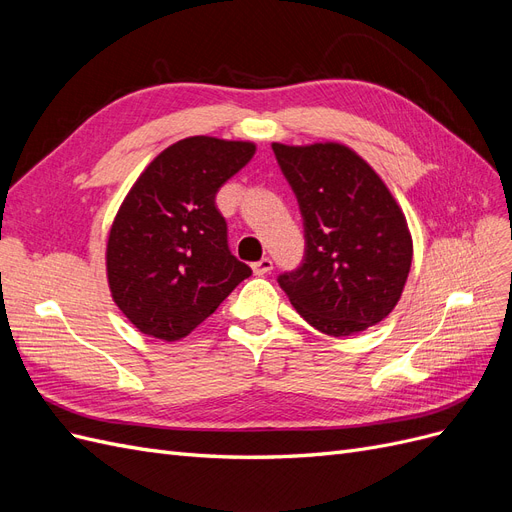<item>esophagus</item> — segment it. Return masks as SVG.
<instances>
[{"instance_id": "esophagus-1", "label": "esophagus", "mask_w": 512, "mask_h": 512, "mask_svg": "<svg viewBox=\"0 0 512 512\" xmlns=\"http://www.w3.org/2000/svg\"><path fill=\"white\" fill-rule=\"evenodd\" d=\"M252 271H254L256 275H267V273H271V271H273V260H271V258H262V260L254 262Z\"/></svg>"}]
</instances>
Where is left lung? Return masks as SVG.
Here are the masks:
<instances>
[{
    "label": "left lung",
    "mask_w": 512,
    "mask_h": 512,
    "mask_svg": "<svg viewBox=\"0 0 512 512\" xmlns=\"http://www.w3.org/2000/svg\"><path fill=\"white\" fill-rule=\"evenodd\" d=\"M271 147L305 226L301 267L277 282L324 335L374 327L393 312L410 273L404 211L376 170L342 143Z\"/></svg>",
    "instance_id": "left-lung-1"
}]
</instances>
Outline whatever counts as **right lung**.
<instances>
[{
	"mask_svg": "<svg viewBox=\"0 0 512 512\" xmlns=\"http://www.w3.org/2000/svg\"><path fill=\"white\" fill-rule=\"evenodd\" d=\"M256 145L190 136L153 158L115 215L106 277L134 327L164 342L190 335L252 269L228 250L215 194Z\"/></svg>",
	"mask_w": 512,
	"mask_h": 512,
	"instance_id": "add662e5",
	"label": "right lung"
}]
</instances>
